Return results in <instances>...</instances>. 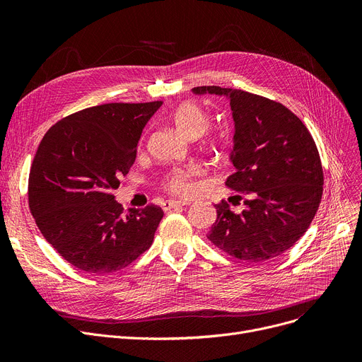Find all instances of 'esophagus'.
I'll list each match as a JSON object with an SVG mask.
<instances>
[{"mask_svg":"<svg viewBox=\"0 0 362 362\" xmlns=\"http://www.w3.org/2000/svg\"><path fill=\"white\" fill-rule=\"evenodd\" d=\"M185 205H187V202L170 199V201H165V202L163 204V208L167 211V210H171V208H180V206H185Z\"/></svg>","mask_w":362,"mask_h":362,"instance_id":"1","label":"esophagus"}]
</instances>
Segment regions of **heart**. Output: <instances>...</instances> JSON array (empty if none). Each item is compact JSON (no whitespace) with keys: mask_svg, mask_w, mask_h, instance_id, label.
<instances>
[{"mask_svg":"<svg viewBox=\"0 0 362 362\" xmlns=\"http://www.w3.org/2000/svg\"><path fill=\"white\" fill-rule=\"evenodd\" d=\"M171 120H173L175 127L180 135L186 139H197L204 135L205 130L210 126V117L205 112V110L197 103H182L171 114ZM189 173L187 171H175L164 180L165 187L170 192L185 195L191 189V185L187 182Z\"/></svg>","mask_w":362,"mask_h":362,"instance_id":"heart-1","label":"heart"}]
</instances>
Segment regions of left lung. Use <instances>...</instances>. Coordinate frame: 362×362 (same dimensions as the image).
<instances>
[{
	"mask_svg": "<svg viewBox=\"0 0 362 362\" xmlns=\"http://www.w3.org/2000/svg\"><path fill=\"white\" fill-rule=\"evenodd\" d=\"M192 92L230 103L235 173L226 186L245 204L242 213L226 201L217 204L208 239L239 259L279 257L307 232L321 201L322 168L311 133L291 110L259 95L220 86Z\"/></svg>",
	"mask_w": 362,
	"mask_h": 362,
	"instance_id": "1",
	"label": "left lung"
}]
</instances>
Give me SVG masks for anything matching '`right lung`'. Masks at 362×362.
Segmentation results:
<instances>
[{
	"instance_id": "add662e5",
	"label": "right lung",
	"mask_w": 362,
	"mask_h": 362,
	"mask_svg": "<svg viewBox=\"0 0 362 362\" xmlns=\"http://www.w3.org/2000/svg\"><path fill=\"white\" fill-rule=\"evenodd\" d=\"M161 101L112 103L85 108L54 124L42 138L29 175V206L41 233L74 267L117 272L146 251L164 216L112 195L135 163L142 130Z\"/></svg>"
}]
</instances>
